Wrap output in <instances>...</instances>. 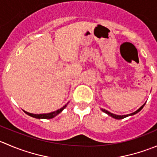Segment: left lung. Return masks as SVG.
Returning a JSON list of instances; mask_svg holds the SVG:
<instances>
[{
    "label": "left lung",
    "instance_id": "1",
    "mask_svg": "<svg viewBox=\"0 0 157 157\" xmlns=\"http://www.w3.org/2000/svg\"><path fill=\"white\" fill-rule=\"evenodd\" d=\"M145 104H146V103H144V104L143 105H141V106H140V108H139L138 109H137V111H135V112H132V113H131V114H128V115H115V114L111 113L110 112H109V111L105 110V109H101V110L102 111V112H105V113H106L107 115H109V116L112 117V118H115V119H123V118H126V117L131 116V115H135V114H137V112H140V111L141 110V109L144 108V105H145Z\"/></svg>",
    "mask_w": 157,
    "mask_h": 157
}]
</instances>
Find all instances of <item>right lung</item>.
I'll list each match as a JSON object with an SVG mask.
<instances>
[{"instance_id":"1","label":"right lung","mask_w":157,"mask_h":157,"mask_svg":"<svg viewBox=\"0 0 157 157\" xmlns=\"http://www.w3.org/2000/svg\"><path fill=\"white\" fill-rule=\"evenodd\" d=\"M68 103H69V102H67L66 105H64V106L62 107V108H61V109H58V110H57V111H55V112H50V113L33 114V113H29V112H26V111H24V110H23V112H24L26 114H27L28 115H29V116L33 117V118H39V119H50V118H55L56 115H58V114L61 113V112H62V111L64 110V109H65L66 107H67V105H68Z\"/></svg>"}]
</instances>
